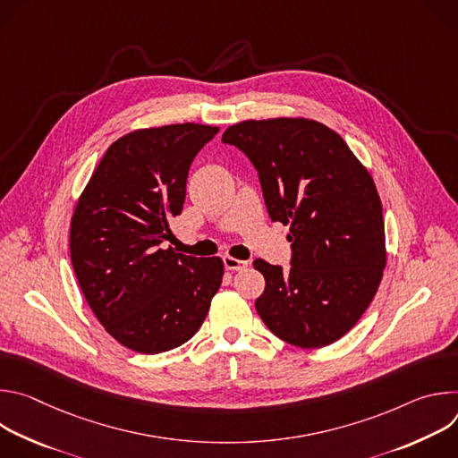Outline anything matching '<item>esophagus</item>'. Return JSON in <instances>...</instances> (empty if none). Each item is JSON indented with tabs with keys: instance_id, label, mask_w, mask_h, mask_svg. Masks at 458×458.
Listing matches in <instances>:
<instances>
[{
	"instance_id": "obj_1",
	"label": "esophagus",
	"mask_w": 458,
	"mask_h": 458,
	"mask_svg": "<svg viewBox=\"0 0 458 458\" xmlns=\"http://www.w3.org/2000/svg\"><path fill=\"white\" fill-rule=\"evenodd\" d=\"M223 263H225V268H226V270H232V272L244 270V268L248 267L246 260H241V259H235V257H230V255H225V257H223Z\"/></svg>"
}]
</instances>
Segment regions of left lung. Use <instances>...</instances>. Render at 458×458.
Segmentation results:
<instances>
[{
  "label": "left lung",
  "mask_w": 458,
  "mask_h": 458,
  "mask_svg": "<svg viewBox=\"0 0 458 458\" xmlns=\"http://www.w3.org/2000/svg\"><path fill=\"white\" fill-rule=\"evenodd\" d=\"M223 141L250 157L272 221L290 226L288 272L253 260L267 281L255 301L259 317L292 346L334 344L362 317L386 268L371 174L335 130L315 119H248L228 126Z\"/></svg>",
  "instance_id": "1"
}]
</instances>
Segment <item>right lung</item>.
<instances>
[{"label": "right lung", "instance_id": "right-lung-1", "mask_svg": "<svg viewBox=\"0 0 458 458\" xmlns=\"http://www.w3.org/2000/svg\"><path fill=\"white\" fill-rule=\"evenodd\" d=\"M217 132L195 123L132 130L106 148L76 203L71 259L80 288L103 328L132 352L190 341L221 286V257L163 244L182 212L190 165Z\"/></svg>", "mask_w": 458, "mask_h": 458}]
</instances>
